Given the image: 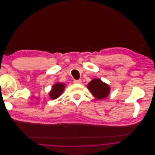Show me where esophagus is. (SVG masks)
Listing matches in <instances>:
<instances>
[{
    "label": "esophagus",
    "instance_id": "esophagus-1",
    "mask_svg": "<svg viewBox=\"0 0 155 155\" xmlns=\"http://www.w3.org/2000/svg\"><path fill=\"white\" fill-rule=\"evenodd\" d=\"M82 81L81 79H78V80H74V83L76 84H81Z\"/></svg>",
    "mask_w": 155,
    "mask_h": 155
}]
</instances>
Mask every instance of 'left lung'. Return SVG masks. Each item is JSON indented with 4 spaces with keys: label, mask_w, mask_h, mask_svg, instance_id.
I'll list each match as a JSON object with an SVG mask.
<instances>
[{
    "label": "left lung",
    "mask_w": 155,
    "mask_h": 155,
    "mask_svg": "<svg viewBox=\"0 0 155 155\" xmlns=\"http://www.w3.org/2000/svg\"><path fill=\"white\" fill-rule=\"evenodd\" d=\"M87 88L92 95L98 100H102L108 97L110 90L107 84L97 78L92 79L88 84Z\"/></svg>",
    "instance_id": "8db88e82"
}]
</instances>
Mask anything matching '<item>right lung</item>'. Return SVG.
<instances>
[{
	"label": "right lung",
	"mask_w": 155,
	"mask_h": 155,
	"mask_svg": "<svg viewBox=\"0 0 155 155\" xmlns=\"http://www.w3.org/2000/svg\"><path fill=\"white\" fill-rule=\"evenodd\" d=\"M65 87V84L62 83H56L54 84L52 87V90L49 93L51 98L56 99L59 97L64 92Z\"/></svg>",
	"instance_id": "obj_1"
}]
</instances>
